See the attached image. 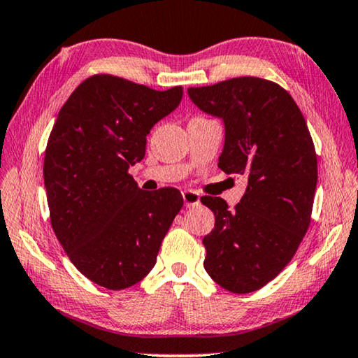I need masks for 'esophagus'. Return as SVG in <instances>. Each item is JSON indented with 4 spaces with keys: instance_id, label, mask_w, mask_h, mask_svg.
Instances as JSON below:
<instances>
[{
    "instance_id": "1",
    "label": "esophagus",
    "mask_w": 358,
    "mask_h": 358,
    "mask_svg": "<svg viewBox=\"0 0 358 358\" xmlns=\"http://www.w3.org/2000/svg\"><path fill=\"white\" fill-rule=\"evenodd\" d=\"M182 199H184V203H185V206H187V208H190V206H199L200 205V195L194 190L182 192Z\"/></svg>"
}]
</instances>
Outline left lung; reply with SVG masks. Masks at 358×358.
<instances>
[{
  "instance_id": "obj_1",
  "label": "left lung",
  "mask_w": 358,
  "mask_h": 358,
  "mask_svg": "<svg viewBox=\"0 0 358 358\" xmlns=\"http://www.w3.org/2000/svg\"><path fill=\"white\" fill-rule=\"evenodd\" d=\"M187 92L224 122L217 166L247 179L234 210L220 196H201L215 213L203 266L226 291H258L292 260L310 226L318 180L312 136L292 96L271 80L236 77Z\"/></svg>"
}]
</instances>
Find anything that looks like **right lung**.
<instances>
[{
	"instance_id": "1",
	"label": "right lung",
	"mask_w": 358,
	"mask_h": 358,
	"mask_svg": "<svg viewBox=\"0 0 358 358\" xmlns=\"http://www.w3.org/2000/svg\"><path fill=\"white\" fill-rule=\"evenodd\" d=\"M182 100L110 74L85 79L59 110L46 143L43 179L50 220L74 266L121 291L152 271L184 200L174 187L143 192L129 166L147 136Z\"/></svg>"
}]
</instances>
